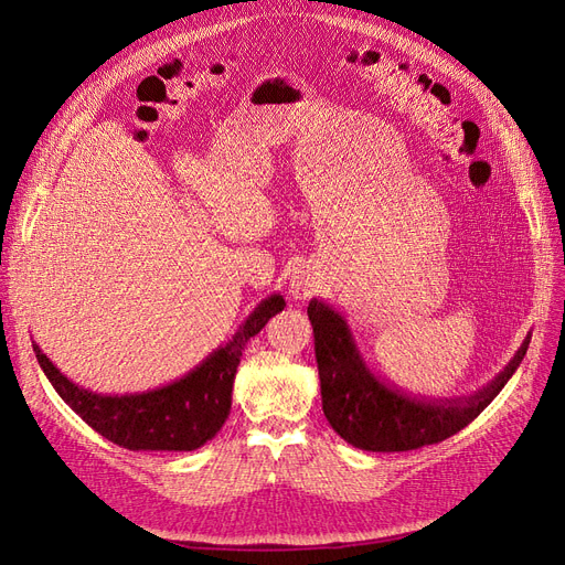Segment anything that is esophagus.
Instances as JSON below:
<instances>
[{
  "label": "esophagus",
  "instance_id": "34e87169",
  "mask_svg": "<svg viewBox=\"0 0 565 565\" xmlns=\"http://www.w3.org/2000/svg\"><path fill=\"white\" fill-rule=\"evenodd\" d=\"M315 288H317V281L315 277L307 275V271H298L294 281H290V294L296 296V300H307L311 294H315Z\"/></svg>",
  "mask_w": 565,
  "mask_h": 565
}]
</instances>
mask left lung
I'll return each instance as SVG.
<instances>
[{"instance_id": "obj_1", "label": "left lung", "mask_w": 565, "mask_h": 565, "mask_svg": "<svg viewBox=\"0 0 565 565\" xmlns=\"http://www.w3.org/2000/svg\"><path fill=\"white\" fill-rule=\"evenodd\" d=\"M307 315L315 328L326 419L342 440L365 451H409L463 430L503 391L531 342L526 338L503 372L472 395L426 398L384 382L367 367L347 319L335 307L311 298Z\"/></svg>"}]
</instances>
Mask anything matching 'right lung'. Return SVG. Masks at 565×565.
Wrapping results in <instances>:
<instances>
[{
    "mask_svg": "<svg viewBox=\"0 0 565 565\" xmlns=\"http://www.w3.org/2000/svg\"><path fill=\"white\" fill-rule=\"evenodd\" d=\"M286 307L275 294L250 311L239 330L181 380L143 393L107 395L74 384L44 351L34 347L36 361L49 382L83 422L114 445L132 451H193L221 430L246 342Z\"/></svg>",
    "mask_w": 565,
    "mask_h": 565,
    "instance_id": "right-lung-1",
    "label": "right lung"
}]
</instances>
